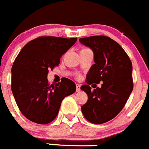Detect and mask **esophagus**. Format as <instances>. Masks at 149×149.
I'll list each match as a JSON object with an SVG mask.
<instances>
[{"mask_svg": "<svg viewBox=\"0 0 149 149\" xmlns=\"http://www.w3.org/2000/svg\"><path fill=\"white\" fill-rule=\"evenodd\" d=\"M76 92H79L80 91V88H81V85L79 84H76Z\"/></svg>", "mask_w": 149, "mask_h": 149, "instance_id": "esophagus-1", "label": "esophagus"}]
</instances>
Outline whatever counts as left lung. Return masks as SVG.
Returning <instances> with one entry per match:
<instances>
[{
	"label": "left lung",
	"instance_id": "left-lung-1",
	"mask_svg": "<svg viewBox=\"0 0 149 149\" xmlns=\"http://www.w3.org/2000/svg\"><path fill=\"white\" fill-rule=\"evenodd\" d=\"M79 41L94 55V64L86 76L87 84L81 87L88 95L81 112L91 123L102 124L120 113L133 91L132 63L123 48L109 37L95 36ZM100 82H103L101 88L93 91L89 87Z\"/></svg>",
	"mask_w": 149,
	"mask_h": 149
}]
</instances>
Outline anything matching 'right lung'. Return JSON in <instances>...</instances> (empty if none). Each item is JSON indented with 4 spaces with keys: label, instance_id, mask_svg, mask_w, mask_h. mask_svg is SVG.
I'll use <instances>...</instances> for the list:
<instances>
[{
    "label": "right lung",
    "instance_id": "obj_1",
    "mask_svg": "<svg viewBox=\"0 0 149 149\" xmlns=\"http://www.w3.org/2000/svg\"><path fill=\"white\" fill-rule=\"evenodd\" d=\"M76 41V38L42 36L27 43L16 57L11 70L12 92L22 114L30 121L51 123L64 98L76 91L75 83L67 78L49 85L47 74Z\"/></svg>",
    "mask_w": 149,
    "mask_h": 149
}]
</instances>
